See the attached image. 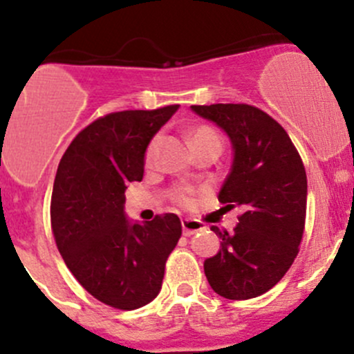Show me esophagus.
<instances>
[{
    "label": "esophagus",
    "mask_w": 354,
    "mask_h": 354,
    "mask_svg": "<svg viewBox=\"0 0 354 354\" xmlns=\"http://www.w3.org/2000/svg\"><path fill=\"white\" fill-rule=\"evenodd\" d=\"M181 227H183V234L185 236H192V234L198 233V231H202L203 224L200 223V221H195V219H183L181 221Z\"/></svg>",
    "instance_id": "34e87169"
}]
</instances>
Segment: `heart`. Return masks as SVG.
<instances>
[{"label":"heart","instance_id":"b5f03b06","mask_svg":"<svg viewBox=\"0 0 354 354\" xmlns=\"http://www.w3.org/2000/svg\"><path fill=\"white\" fill-rule=\"evenodd\" d=\"M190 142L194 151L197 152L200 149H207V147H216V149H223V138H221L219 131L216 128L209 127V124H198L192 130L190 133ZM159 145H160V137L156 135V137L151 138V142L147 144L144 152V164L145 167H154L156 160H157V154H159ZM173 200L178 203V205H190L192 203V197L190 192L187 188H176L173 192Z\"/></svg>","mask_w":354,"mask_h":354}]
</instances>
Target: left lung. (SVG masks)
Here are the masks:
<instances>
[{
	"instance_id": "8db88e82",
	"label": "left lung",
	"mask_w": 354,
	"mask_h": 354,
	"mask_svg": "<svg viewBox=\"0 0 354 354\" xmlns=\"http://www.w3.org/2000/svg\"><path fill=\"white\" fill-rule=\"evenodd\" d=\"M219 124L234 159L219 192L241 207L233 233L210 226L221 250L203 263L210 288L227 299H250L276 286L299 252L306 217V173L295 144L266 111L250 104L192 106Z\"/></svg>"
}]
</instances>
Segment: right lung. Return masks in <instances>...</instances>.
<instances>
[{
  "label": "right lung",
  "instance_id": "add662e5",
  "mask_svg": "<svg viewBox=\"0 0 354 354\" xmlns=\"http://www.w3.org/2000/svg\"><path fill=\"white\" fill-rule=\"evenodd\" d=\"M178 108L97 118L71 140L56 171V246L85 291L113 308H140L159 295L166 260L181 236L176 214L131 224L123 210L127 187L144 178L145 147Z\"/></svg>",
  "mask_w": 354,
  "mask_h": 354
}]
</instances>
